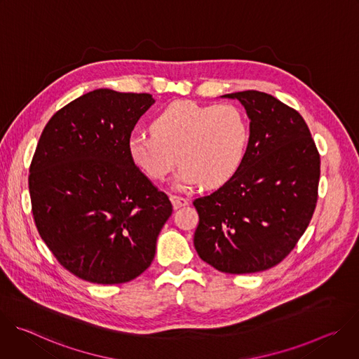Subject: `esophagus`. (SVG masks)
<instances>
[{"instance_id":"esophagus-1","label":"esophagus","mask_w":359,"mask_h":359,"mask_svg":"<svg viewBox=\"0 0 359 359\" xmlns=\"http://www.w3.org/2000/svg\"><path fill=\"white\" fill-rule=\"evenodd\" d=\"M170 200H172V203H173V208H175V209H180V208L187 206V204H189V200H187V198L180 197V196H175V194L170 196Z\"/></svg>"}]
</instances>
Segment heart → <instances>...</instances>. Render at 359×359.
<instances>
[{"label":"heart","instance_id":"1","mask_svg":"<svg viewBox=\"0 0 359 359\" xmlns=\"http://www.w3.org/2000/svg\"><path fill=\"white\" fill-rule=\"evenodd\" d=\"M153 133H133L128 140L132 161L153 180H165L179 162L177 186L219 187L240 169L248 123L230 104L200 105L176 100L151 122Z\"/></svg>","mask_w":359,"mask_h":359}]
</instances>
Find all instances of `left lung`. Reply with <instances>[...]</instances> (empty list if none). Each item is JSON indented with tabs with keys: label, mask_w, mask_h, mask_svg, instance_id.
I'll list each match as a JSON object with an SVG mask.
<instances>
[{
	"label": "left lung",
	"mask_w": 359,
	"mask_h": 359,
	"mask_svg": "<svg viewBox=\"0 0 359 359\" xmlns=\"http://www.w3.org/2000/svg\"><path fill=\"white\" fill-rule=\"evenodd\" d=\"M250 137L237 173L193 201L198 257L227 274L281 263L309 227L318 198L320 153L304 118L277 97L243 90Z\"/></svg>",
	"instance_id": "1"
}]
</instances>
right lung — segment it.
<instances>
[{"label": "right lung", "instance_id": "add662e5", "mask_svg": "<svg viewBox=\"0 0 359 359\" xmlns=\"http://www.w3.org/2000/svg\"><path fill=\"white\" fill-rule=\"evenodd\" d=\"M153 104L150 93L96 89L61 108L41 133L28 176L35 226L81 280L128 283L155 259L173 208L128 150Z\"/></svg>", "mask_w": 359, "mask_h": 359}]
</instances>
